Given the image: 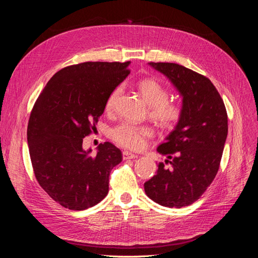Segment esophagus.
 Wrapping results in <instances>:
<instances>
[{
    "instance_id": "34e87169",
    "label": "esophagus",
    "mask_w": 258,
    "mask_h": 258,
    "mask_svg": "<svg viewBox=\"0 0 258 258\" xmlns=\"http://www.w3.org/2000/svg\"><path fill=\"white\" fill-rule=\"evenodd\" d=\"M137 157H138V156H137L136 154H132V153L127 152V151H124V152L122 153V158H123V160L135 159V158H137Z\"/></svg>"
}]
</instances>
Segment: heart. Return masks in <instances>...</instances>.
Returning a JSON list of instances; mask_svg holds the SVG:
<instances>
[{
	"label": "heart",
	"instance_id": "b5f03b06",
	"mask_svg": "<svg viewBox=\"0 0 258 258\" xmlns=\"http://www.w3.org/2000/svg\"><path fill=\"white\" fill-rule=\"evenodd\" d=\"M138 87L143 99L151 106L152 118L162 127L172 128L175 126L182 117V106L168 102L169 91L165 86L155 79H144L139 82ZM120 91L121 87L118 86L110 93L105 104L107 111L113 110ZM152 136L153 130L150 127L130 122H122L111 131V137L117 144L131 150L142 148L146 139Z\"/></svg>",
	"mask_w": 258,
	"mask_h": 258
}]
</instances>
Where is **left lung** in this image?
I'll return each mask as SVG.
<instances>
[{"label": "left lung", "mask_w": 258, "mask_h": 258, "mask_svg": "<svg viewBox=\"0 0 258 258\" xmlns=\"http://www.w3.org/2000/svg\"><path fill=\"white\" fill-rule=\"evenodd\" d=\"M182 97V117L157 147L171 169L158 170L144 183L148 198L168 208H183L198 200L220 168L228 134L227 112L220 93L206 76L176 63L150 62Z\"/></svg>", "instance_id": "1"}]
</instances>
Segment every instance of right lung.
I'll return each mask as SVG.
<instances>
[{
    "instance_id": "obj_1",
    "label": "right lung",
    "mask_w": 258,
    "mask_h": 258,
    "mask_svg": "<svg viewBox=\"0 0 258 258\" xmlns=\"http://www.w3.org/2000/svg\"><path fill=\"white\" fill-rule=\"evenodd\" d=\"M130 61L84 62L54 74L31 112L27 139L38 184L70 210L96 206L108 192L112 169L120 150L100 144L96 156L83 140L96 129L110 93L130 74Z\"/></svg>"
}]
</instances>
